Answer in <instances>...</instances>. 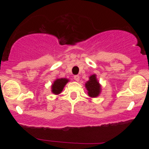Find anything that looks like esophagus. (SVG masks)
I'll use <instances>...</instances> for the list:
<instances>
[{"label": "esophagus", "instance_id": "esophagus-1", "mask_svg": "<svg viewBox=\"0 0 149 149\" xmlns=\"http://www.w3.org/2000/svg\"><path fill=\"white\" fill-rule=\"evenodd\" d=\"M74 79L76 81H79V76L78 75H74Z\"/></svg>", "mask_w": 149, "mask_h": 149}]
</instances>
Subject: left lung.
Listing matches in <instances>:
<instances>
[{"instance_id": "obj_1", "label": "left lung", "mask_w": 149, "mask_h": 149, "mask_svg": "<svg viewBox=\"0 0 149 149\" xmlns=\"http://www.w3.org/2000/svg\"><path fill=\"white\" fill-rule=\"evenodd\" d=\"M85 87L87 90V93L90 97H97L101 91V85L98 81L95 74H93L89 77V81L85 84Z\"/></svg>"}]
</instances>
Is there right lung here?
Returning <instances> with one entry per match:
<instances>
[{
  "instance_id": "add662e5",
  "label": "right lung",
  "mask_w": 149,
  "mask_h": 149,
  "mask_svg": "<svg viewBox=\"0 0 149 149\" xmlns=\"http://www.w3.org/2000/svg\"><path fill=\"white\" fill-rule=\"evenodd\" d=\"M69 81V79L66 78H60L56 79L54 81L53 84L52 85V93L54 95H58L62 91L63 89L68 82Z\"/></svg>"
}]
</instances>
